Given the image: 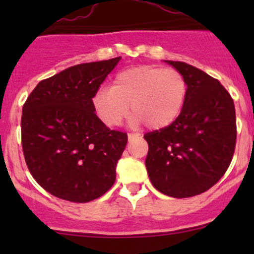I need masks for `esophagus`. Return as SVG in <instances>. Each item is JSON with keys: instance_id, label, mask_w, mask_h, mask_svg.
Listing matches in <instances>:
<instances>
[{"instance_id": "obj_1", "label": "esophagus", "mask_w": 254, "mask_h": 254, "mask_svg": "<svg viewBox=\"0 0 254 254\" xmlns=\"http://www.w3.org/2000/svg\"><path fill=\"white\" fill-rule=\"evenodd\" d=\"M135 136H137V135L136 134H131V132H130V134H127V137H129V140L134 139Z\"/></svg>"}]
</instances>
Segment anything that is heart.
<instances>
[{"instance_id": "1", "label": "heart", "mask_w": 254, "mask_h": 254, "mask_svg": "<svg viewBox=\"0 0 254 254\" xmlns=\"http://www.w3.org/2000/svg\"><path fill=\"white\" fill-rule=\"evenodd\" d=\"M187 97V81L176 68L136 66L117 73L111 88L92 97V108L107 127L119 124L130 109L134 125L162 129L181 114Z\"/></svg>"}]
</instances>
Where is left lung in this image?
<instances>
[{
  "label": "left lung",
  "instance_id": "obj_1",
  "mask_svg": "<svg viewBox=\"0 0 254 254\" xmlns=\"http://www.w3.org/2000/svg\"><path fill=\"white\" fill-rule=\"evenodd\" d=\"M166 63L186 78V102L172 124L143 135L148 143L145 165L158 191L189 198L211 188L229 168L236 146V112L219 79L182 61Z\"/></svg>",
  "mask_w": 254,
  "mask_h": 254
}]
</instances>
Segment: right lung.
Masks as SVG:
<instances>
[{
    "instance_id": "1",
    "label": "right lung",
    "mask_w": 254,
    "mask_h": 254,
    "mask_svg": "<svg viewBox=\"0 0 254 254\" xmlns=\"http://www.w3.org/2000/svg\"><path fill=\"white\" fill-rule=\"evenodd\" d=\"M120 58L72 66L37 84L22 111L25 163L56 198L87 203L115 182L127 132L111 130L92 108V97Z\"/></svg>"
}]
</instances>
